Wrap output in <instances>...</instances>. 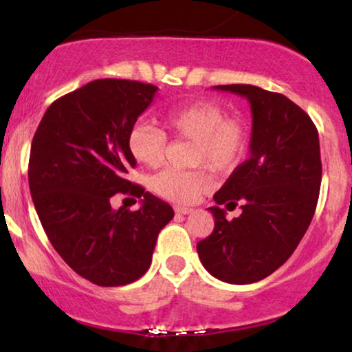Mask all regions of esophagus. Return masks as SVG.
Returning <instances> with one entry per match:
<instances>
[{
	"label": "esophagus",
	"instance_id": "obj_1",
	"mask_svg": "<svg viewBox=\"0 0 352 352\" xmlns=\"http://www.w3.org/2000/svg\"><path fill=\"white\" fill-rule=\"evenodd\" d=\"M173 210H175V213H179V215H188V213L192 212V208L180 207V205H175V207H173Z\"/></svg>",
	"mask_w": 352,
	"mask_h": 352
}]
</instances>
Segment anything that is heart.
Instances as JSON below:
<instances>
[{"label":"heart","instance_id":"b5f03b06","mask_svg":"<svg viewBox=\"0 0 352 352\" xmlns=\"http://www.w3.org/2000/svg\"><path fill=\"white\" fill-rule=\"evenodd\" d=\"M160 122L179 139L192 140L188 164L195 168H165L155 173L151 187L175 204H195L213 185L212 172L227 175L240 167L250 144L248 124L227 116L223 106L200 99L160 112ZM131 155L145 167H159L167 153V135L151 124H137L127 137Z\"/></svg>","mask_w":352,"mask_h":352}]
</instances>
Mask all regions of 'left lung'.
<instances>
[{
    "instance_id": "1",
    "label": "left lung",
    "mask_w": 352,
    "mask_h": 352,
    "mask_svg": "<svg viewBox=\"0 0 352 352\" xmlns=\"http://www.w3.org/2000/svg\"><path fill=\"white\" fill-rule=\"evenodd\" d=\"M248 99L253 127L248 160L213 195L215 228L197 243L201 265L218 280L248 285L276 272L305 236L321 187L318 129L300 106L252 84L215 86ZM220 204L242 215L227 221Z\"/></svg>"
}]
</instances>
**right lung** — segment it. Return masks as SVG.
<instances>
[{
  "label": "right lung",
  "mask_w": 352,
  "mask_h": 352,
  "mask_svg": "<svg viewBox=\"0 0 352 352\" xmlns=\"http://www.w3.org/2000/svg\"><path fill=\"white\" fill-rule=\"evenodd\" d=\"M155 92L139 80H92L47 107L31 144L28 180L44 232L60 258L98 286L139 280L173 218L167 201L125 177L137 164L129 132ZM116 192L143 205L114 210Z\"/></svg>",
  "instance_id": "right-lung-1"
}]
</instances>
